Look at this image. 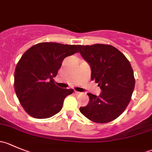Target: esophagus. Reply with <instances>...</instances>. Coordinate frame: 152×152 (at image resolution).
I'll return each mask as SVG.
<instances>
[{"instance_id":"1","label":"esophagus","mask_w":152,"mask_h":152,"mask_svg":"<svg viewBox=\"0 0 152 152\" xmlns=\"http://www.w3.org/2000/svg\"><path fill=\"white\" fill-rule=\"evenodd\" d=\"M74 93L75 94L78 95V94H80V92H78V91H76V90H74Z\"/></svg>"}]
</instances>
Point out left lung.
<instances>
[{"label":"left lung","instance_id":"8db88e82","mask_svg":"<svg viewBox=\"0 0 152 152\" xmlns=\"http://www.w3.org/2000/svg\"><path fill=\"white\" fill-rule=\"evenodd\" d=\"M80 54L91 68V80L99 84V96L87 93L90 100L80 112L89 120L104 124L117 118L131 100L134 88L131 64L123 53L110 45H78Z\"/></svg>","mask_w":152,"mask_h":152}]
</instances>
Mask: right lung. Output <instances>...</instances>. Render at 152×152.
<instances>
[{
    "label": "right lung",
    "instance_id": "add662e5",
    "mask_svg": "<svg viewBox=\"0 0 152 152\" xmlns=\"http://www.w3.org/2000/svg\"><path fill=\"white\" fill-rule=\"evenodd\" d=\"M77 45L41 42L28 48L15 68V90L28 115L35 118H48L62 108L65 97L73 89H62L54 84L65 57L78 53Z\"/></svg>",
    "mask_w": 152,
    "mask_h": 152
}]
</instances>
